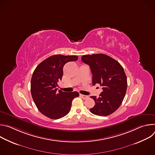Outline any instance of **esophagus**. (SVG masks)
<instances>
[{
  "mask_svg": "<svg viewBox=\"0 0 155 155\" xmlns=\"http://www.w3.org/2000/svg\"><path fill=\"white\" fill-rule=\"evenodd\" d=\"M80 97L83 99H86L88 98L87 96H85V95H83V94H80Z\"/></svg>",
  "mask_w": 155,
  "mask_h": 155,
  "instance_id": "34e87169",
  "label": "esophagus"
}]
</instances>
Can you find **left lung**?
Returning a JSON list of instances; mask_svg holds the SVG:
<instances>
[{
    "mask_svg": "<svg viewBox=\"0 0 155 155\" xmlns=\"http://www.w3.org/2000/svg\"><path fill=\"white\" fill-rule=\"evenodd\" d=\"M81 60L89 65L93 74V84L102 86L98 98L91 96L95 105L90 112L98 116L113 114L121 105L127 90V77L121 64L112 58L104 54L83 55Z\"/></svg>",
    "mask_w": 155,
    "mask_h": 155,
    "instance_id": "1",
    "label": "left lung"
}]
</instances>
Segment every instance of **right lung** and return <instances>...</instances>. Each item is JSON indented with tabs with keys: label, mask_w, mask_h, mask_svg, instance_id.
<instances>
[{
	"label": "right lung",
	"mask_w": 155,
	"mask_h": 155,
	"mask_svg": "<svg viewBox=\"0 0 155 155\" xmlns=\"http://www.w3.org/2000/svg\"><path fill=\"white\" fill-rule=\"evenodd\" d=\"M77 59L75 55H53L40 63L33 72L31 81L32 97L39 111L49 118L57 120L68 115L72 100L79 96L77 91L65 93L56 88L62 77L64 65Z\"/></svg>",
	"instance_id": "1"
}]
</instances>
